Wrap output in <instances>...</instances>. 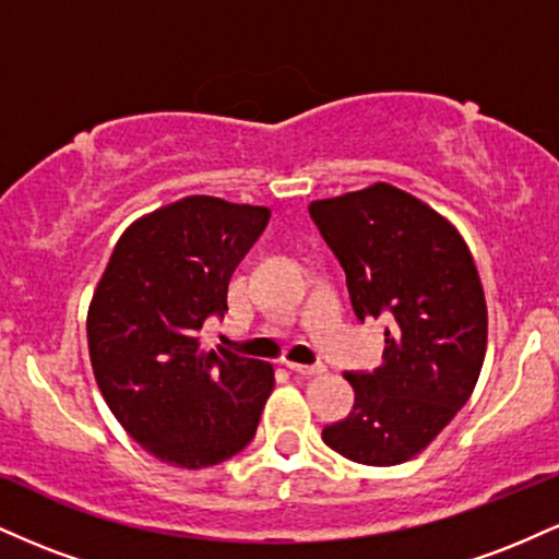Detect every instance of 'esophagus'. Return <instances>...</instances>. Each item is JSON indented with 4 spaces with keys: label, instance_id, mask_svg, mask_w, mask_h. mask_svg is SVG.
I'll return each mask as SVG.
<instances>
[{
    "label": "esophagus",
    "instance_id": "34e87169",
    "mask_svg": "<svg viewBox=\"0 0 559 559\" xmlns=\"http://www.w3.org/2000/svg\"><path fill=\"white\" fill-rule=\"evenodd\" d=\"M284 365L288 370H294V373L299 376H320L325 373V365L318 362V365H301V362H292V360H284Z\"/></svg>",
    "mask_w": 559,
    "mask_h": 559
}]
</instances>
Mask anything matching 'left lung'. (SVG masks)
<instances>
[{"label": "left lung", "mask_w": 559, "mask_h": 559, "mask_svg": "<svg viewBox=\"0 0 559 559\" xmlns=\"http://www.w3.org/2000/svg\"><path fill=\"white\" fill-rule=\"evenodd\" d=\"M310 215L357 318H389L383 365L344 373L355 404L323 441L362 465L407 463L471 400L484 368L489 312L476 262L444 215L383 181L316 199Z\"/></svg>", "instance_id": "left-lung-1"}]
</instances>
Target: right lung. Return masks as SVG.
I'll use <instances>...</instances> for the list:
<instances>
[{"label":"right lung","instance_id":"right-lung-1","mask_svg":"<svg viewBox=\"0 0 559 559\" xmlns=\"http://www.w3.org/2000/svg\"><path fill=\"white\" fill-rule=\"evenodd\" d=\"M271 210L183 197L139 217L115 243L86 316L96 386L152 457L199 471L252 441L273 365L204 349V320L228 310V281Z\"/></svg>","mask_w":559,"mask_h":559}]
</instances>
